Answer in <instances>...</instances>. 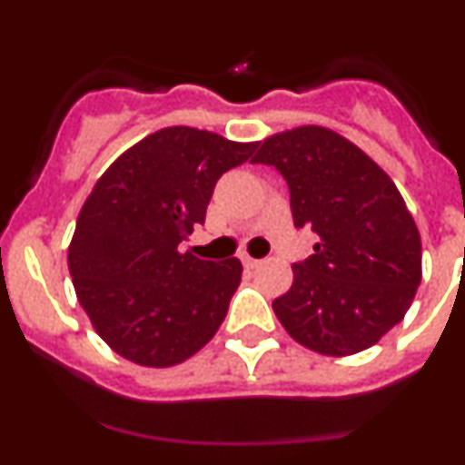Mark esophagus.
<instances>
[{"label": "esophagus", "mask_w": 465, "mask_h": 465, "mask_svg": "<svg viewBox=\"0 0 465 465\" xmlns=\"http://www.w3.org/2000/svg\"><path fill=\"white\" fill-rule=\"evenodd\" d=\"M241 261H242V265H245V270H254V267L259 265V262H261V261L252 259V256H247V254H242V256H241Z\"/></svg>", "instance_id": "1"}]
</instances>
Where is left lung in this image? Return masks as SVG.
Listing matches in <instances>:
<instances>
[{
    "instance_id": "8db88e82",
    "label": "left lung",
    "mask_w": 465,
    "mask_h": 465,
    "mask_svg": "<svg viewBox=\"0 0 465 465\" xmlns=\"http://www.w3.org/2000/svg\"><path fill=\"white\" fill-rule=\"evenodd\" d=\"M252 162L285 177L294 227L320 236L272 302L288 335L332 358L376 344L410 311L423 276L419 227L391 177L323 125L262 139Z\"/></svg>"
}]
</instances>
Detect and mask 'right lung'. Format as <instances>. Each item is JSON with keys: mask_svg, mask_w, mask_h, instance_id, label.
Returning <instances> with one entry per match:
<instances>
[{"mask_svg": "<svg viewBox=\"0 0 465 465\" xmlns=\"http://www.w3.org/2000/svg\"><path fill=\"white\" fill-rule=\"evenodd\" d=\"M254 148L173 125L130 145L98 177L67 265L94 331L121 358L173 367L215 335L241 283V261H203L177 247L204 223L218 177Z\"/></svg>", "mask_w": 465, "mask_h": 465, "instance_id": "1", "label": "right lung"}]
</instances>
